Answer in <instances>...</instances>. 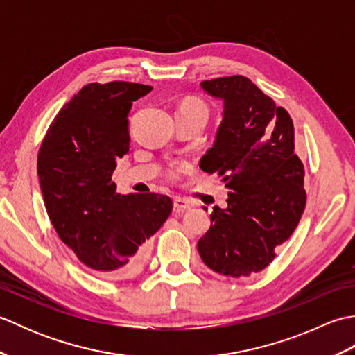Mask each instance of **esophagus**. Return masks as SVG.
<instances>
[{
	"label": "esophagus",
	"instance_id": "obj_1",
	"mask_svg": "<svg viewBox=\"0 0 355 355\" xmlns=\"http://www.w3.org/2000/svg\"><path fill=\"white\" fill-rule=\"evenodd\" d=\"M189 209H191V205L186 200H183V198H175V200H173V210H175L177 214H183V212H186V210H189Z\"/></svg>",
	"mask_w": 355,
	"mask_h": 355
}]
</instances>
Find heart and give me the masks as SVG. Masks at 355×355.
Here are the masks:
<instances>
[{
    "mask_svg": "<svg viewBox=\"0 0 355 355\" xmlns=\"http://www.w3.org/2000/svg\"><path fill=\"white\" fill-rule=\"evenodd\" d=\"M182 108H197V110H201V111L207 112L206 105L202 103V102H200V101H195V99L186 101V102L182 105ZM191 169H192V164H191L189 162H177V163H172V164L169 166L168 175H169L171 178L175 180V178H178L180 175H182V173L189 172Z\"/></svg>",
    "mask_w": 355,
    "mask_h": 355,
    "instance_id": "1",
    "label": "heart"
}]
</instances>
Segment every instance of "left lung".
Masks as SVG:
<instances>
[{"label": "left lung", "mask_w": 355, "mask_h": 355, "mask_svg": "<svg viewBox=\"0 0 355 355\" xmlns=\"http://www.w3.org/2000/svg\"><path fill=\"white\" fill-rule=\"evenodd\" d=\"M201 87L224 101V111L200 166L218 173L230 192L227 207H214L197 247L216 273L250 276L270 266L305 210V169L294 154L293 120L244 76L210 79Z\"/></svg>", "instance_id": "left-lung-1"}]
</instances>
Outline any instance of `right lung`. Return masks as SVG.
<instances>
[{
	"label": "right lung",
	"mask_w": 355,
	"mask_h": 355,
	"mask_svg": "<svg viewBox=\"0 0 355 355\" xmlns=\"http://www.w3.org/2000/svg\"><path fill=\"white\" fill-rule=\"evenodd\" d=\"M153 87L88 84L53 119L37 153V177L53 227L78 259L107 281L137 273L149 238L172 212L168 195L116 191L117 160L130 150L128 114Z\"/></svg>",
	"instance_id": "1"
}]
</instances>
